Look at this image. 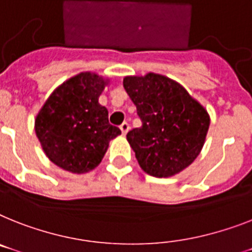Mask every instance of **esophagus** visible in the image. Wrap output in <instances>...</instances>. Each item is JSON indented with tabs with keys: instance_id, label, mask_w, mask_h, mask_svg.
<instances>
[{
	"instance_id": "1",
	"label": "esophagus",
	"mask_w": 252,
	"mask_h": 252,
	"mask_svg": "<svg viewBox=\"0 0 252 252\" xmlns=\"http://www.w3.org/2000/svg\"><path fill=\"white\" fill-rule=\"evenodd\" d=\"M120 128H121V131H122V135H126L127 134V131L130 130V125H128L127 122H124V124L120 126Z\"/></svg>"
}]
</instances>
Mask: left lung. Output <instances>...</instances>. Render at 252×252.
<instances>
[{"label": "left lung", "instance_id": "obj_1", "mask_svg": "<svg viewBox=\"0 0 252 252\" xmlns=\"http://www.w3.org/2000/svg\"><path fill=\"white\" fill-rule=\"evenodd\" d=\"M124 87L143 124L126 135L140 167L156 178H170L188 167L205 144L207 111L162 74L127 76Z\"/></svg>", "mask_w": 252, "mask_h": 252}]
</instances>
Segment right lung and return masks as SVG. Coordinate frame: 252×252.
I'll return each mask as SVG.
<instances>
[{
    "instance_id": "add662e5",
    "label": "right lung",
    "mask_w": 252,
    "mask_h": 252,
    "mask_svg": "<svg viewBox=\"0 0 252 252\" xmlns=\"http://www.w3.org/2000/svg\"><path fill=\"white\" fill-rule=\"evenodd\" d=\"M109 81L82 72L58 86L39 109L34 130L43 152L60 168L84 174L103 159L109 141L121 134L108 121L99 96Z\"/></svg>"
}]
</instances>
